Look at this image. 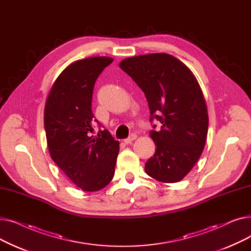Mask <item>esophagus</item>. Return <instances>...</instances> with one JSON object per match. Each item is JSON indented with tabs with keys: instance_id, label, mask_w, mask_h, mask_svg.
I'll list each match as a JSON object with an SVG mask.
<instances>
[{
	"instance_id": "1",
	"label": "esophagus",
	"mask_w": 251,
	"mask_h": 251,
	"mask_svg": "<svg viewBox=\"0 0 251 251\" xmlns=\"http://www.w3.org/2000/svg\"><path fill=\"white\" fill-rule=\"evenodd\" d=\"M136 138H137V135H136V134H131L128 138L124 139V142H125L126 144H130L131 142H132L133 140H135Z\"/></svg>"
}]
</instances>
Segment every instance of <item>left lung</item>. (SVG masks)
Masks as SVG:
<instances>
[{
	"mask_svg": "<svg viewBox=\"0 0 251 251\" xmlns=\"http://www.w3.org/2000/svg\"><path fill=\"white\" fill-rule=\"evenodd\" d=\"M119 66L146 95L150 121L161 123L159 131L150 132L156 148L144 170L160 182L182 180L201 157L208 129L206 103L195 76L164 52L127 58Z\"/></svg>",
	"mask_w": 251,
	"mask_h": 251,
	"instance_id": "1",
	"label": "left lung"
}]
</instances>
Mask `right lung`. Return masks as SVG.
I'll list each match as a JSON object with an SVG mask.
<instances>
[{"label":"right lung","instance_id":"obj_1","mask_svg":"<svg viewBox=\"0 0 251 251\" xmlns=\"http://www.w3.org/2000/svg\"><path fill=\"white\" fill-rule=\"evenodd\" d=\"M113 62L110 57L76 61L56 79L45 107V129L52 161L76 186L98 191L112 181L119 141L108 130L90 133L96 123L91 111L97 78Z\"/></svg>","mask_w":251,"mask_h":251}]
</instances>
